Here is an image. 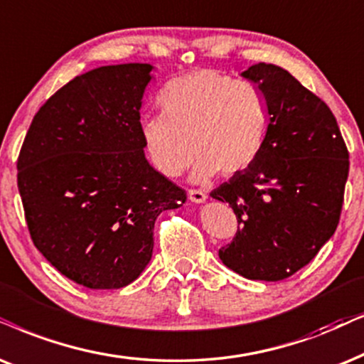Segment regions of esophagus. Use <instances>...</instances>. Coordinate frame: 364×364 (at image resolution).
I'll return each mask as SVG.
<instances>
[{
  "label": "esophagus",
  "mask_w": 364,
  "mask_h": 364,
  "mask_svg": "<svg viewBox=\"0 0 364 364\" xmlns=\"http://www.w3.org/2000/svg\"><path fill=\"white\" fill-rule=\"evenodd\" d=\"M188 199L200 204V202H204L207 199V193L204 191H200V188H188Z\"/></svg>",
  "instance_id": "34e87169"
}]
</instances>
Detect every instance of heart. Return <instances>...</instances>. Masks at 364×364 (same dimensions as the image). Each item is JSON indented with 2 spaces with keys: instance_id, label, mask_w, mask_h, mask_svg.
Instances as JSON below:
<instances>
[{
  "instance_id": "b5f03b06",
  "label": "heart",
  "mask_w": 364,
  "mask_h": 364,
  "mask_svg": "<svg viewBox=\"0 0 364 364\" xmlns=\"http://www.w3.org/2000/svg\"><path fill=\"white\" fill-rule=\"evenodd\" d=\"M160 115L141 122L149 160L165 177H177L196 159L199 181L234 176L262 152L269 132V105L256 83L217 70H196L164 85Z\"/></svg>"
}]
</instances>
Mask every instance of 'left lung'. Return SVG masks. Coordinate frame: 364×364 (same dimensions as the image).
<instances>
[{
  "instance_id": "obj_1",
  "label": "left lung",
  "mask_w": 364,
  "mask_h": 364,
  "mask_svg": "<svg viewBox=\"0 0 364 364\" xmlns=\"http://www.w3.org/2000/svg\"><path fill=\"white\" fill-rule=\"evenodd\" d=\"M242 77L262 90L271 119L259 157L210 192L237 217L219 257L247 279L282 281L336 230L349 154L329 107L289 72L257 63Z\"/></svg>"
}]
</instances>
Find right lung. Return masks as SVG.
<instances>
[{"instance_id": "1", "label": "right lung", "mask_w": 364, "mask_h": 364, "mask_svg": "<svg viewBox=\"0 0 364 364\" xmlns=\"http://www.w3.org/2000/svg\"><path fill=\"white\" fill-rule=\"evenodd\" d=\"M152 65L78 75L36 112L18 155L33 244L68 279L119 289L152 257L154 225L187 193L144 154L140 107Z\"/></svg>"}]
</instances>
